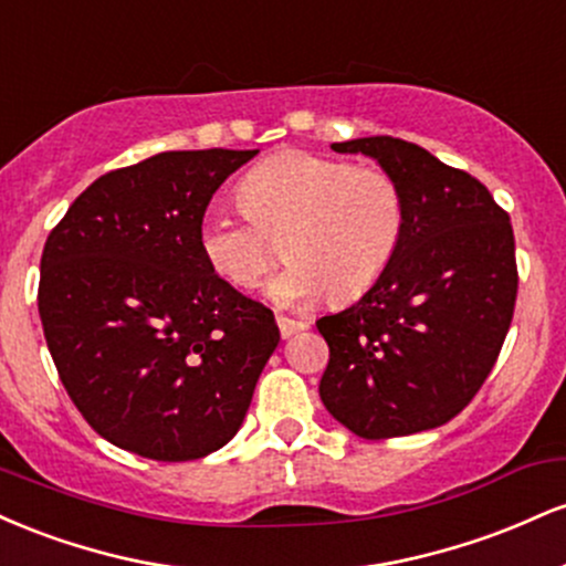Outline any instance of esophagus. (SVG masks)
Here are the masks:
<instances>
[{"instance_id": "esophagus-1", "label": "esophagus", "mask_w": 566, "mask_h": 566, "mask_svg": "<svg viewBox=\"0 0 566 566\" xmlns=\"http://www.w3.org/2000/svg\"><path fill=\"white\" fill-rule=\"evenodd\" d=\"M276 324H279V333H282V337H292L295 333H301V329L308 327L305 322L290 319V316H276Z\"/></svg>"}]
</instances>
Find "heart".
I'll use <instances>...</instances> for the list:
<instances>
[{"instance_id":"b5f03b06","label":"heart","mask_w":566,"mask_h":566,"mask_svg":"<svg viewBox=\"0 0 566 566\" xmlns=\"http://www.w3.org/2000/svg\"><path fill=\"white\" fill-rule=\"evenodd\" d=\"M242 212L207 210L197 244L210 271L237 290H258L282 261L274 297L284 305L354 301L378 284L399 252L407 199L378 165L287 148L239 180Z\"/></svg>"}]
</instances>
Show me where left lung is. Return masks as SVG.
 <instances>
[{"label":"left lung","mask_w":566,"mask_h":566,"mask_svg":"<svg viewBox=\"0 0 566 566\" xmlns=\"http://www.w3.org/2000/svg\"><path fill=\"white\" fill-rule=\"evenodd\" d=\"M394 172L407 223L394 263L359 303L316 322L329 346L319 394L361 439L450 423L495 367L516 305L511 218L482 180L418 143H333Z\"/></svg>","instance_id":"1"}]
</instances>
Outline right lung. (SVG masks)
<instances>
[{"label":"right lung","mask_w":566,"mask_h":566,"mask_svg":"<svg viewBox=\"0 0 566 566\" xmlns=\"http://www.w3.org/2000/svg\"><path fill=\"white\" fill-rule=\"evenodd\" d=\"M255 154L165 151L101 175L44 242V340L82 418L122 450L161 463L220 450L279 346L271 308L197 244L212 193Z\"/></svg>","instance_id":"1"}]
</instances>
